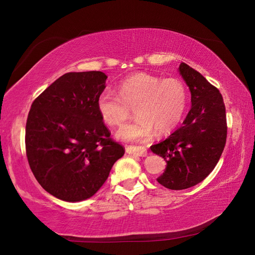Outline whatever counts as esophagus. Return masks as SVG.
I'll return each mask as SVG.
<instances>
[{
  "instance_id": "1",
  "label": "esophagus",
  "mask_w": 255,
  "mask_h": 255,
  "mask_svg": "<svg viewBox=\"0 0 255 255\" xmlns=\"http://www.w3.org/2000/svg\"><path fill=\"white\" fill-rule=\"evenodd\" d=\"M126 152L128 154L136 155V156H146L147 155V149L144 146H128L126 148Z\"/></svg>"
}]
</instances>
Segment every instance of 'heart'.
I'll use <instances>...</instances> for the list:
<instances>
[{"mask_svg": "<svg viewBox=\"0 0 255 255\" xmlns=\"http://www.w3.org/2000/svg\"><path fill=\"white\" fill-rule=\"evenodd\" d=\"M117 94L105 90L99 94L97 108L110 126H120L133 108L137 118L119 128L116 136L123 140L144 141L165 135L182 120L188 105L185 85L178 79L162 80L147 73L128 76L117 85Z\"/></svg>", "mask_w": 255, "mask_h": 255, "instance_id": "heart-1", "label": "heart"}]
</instances>
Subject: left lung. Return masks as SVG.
<instances>
[{
  "label": "left lung",
  "instance_id": "obj_1",
  "mask_svg": "<svg viewBox=\"0 0 255 255\" xmlns=\"http://www.w3.org/2000/svg\"><path fill=\"white\" fill-rule=\"evenodd\" d=\"M180 75L191 93V109L183 125L165 140L150 146L166 161L157 182L171 190H183L200 183L215 169L226 144L225 105L221 92L199 72L185 63Z\"/></svg>",
  "mask_w": 255,
  "mask_h": 255
}]
</instances>
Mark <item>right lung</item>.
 Instances as JSON below:
<instances>
[{
  "instance_id": "obj_1",
  "label": "right lung",
  "mask_w": 255,
  "mask_h": 255,
  "mask_svg": "<svg viewBox=\"0 0 255 255\" xmlns=\"http://www.w3.org/2000/svg\"><path fill=\"white\" fill-rule=\"evenodd\" d=\"M102 72L66 73L32 102L25 150L34 178L51 196L89 199L109 176L125 149L110 138L97 100L106 89Z\"/></svg>"
}]
</instances>
